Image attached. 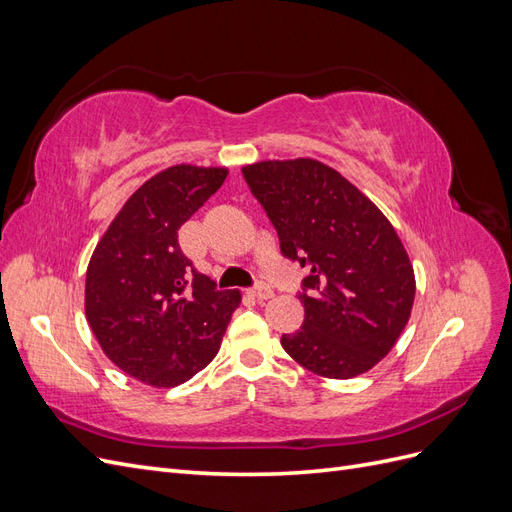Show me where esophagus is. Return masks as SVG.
I'll use <instances>...</instances> for the list:
<instances>
[{"label": "esophagus", "mask_w": 512, "mask_h": 512, "mask_svg": "<svg viewBox=\"0 0 512 512\" xmlns=\"http://www.w3.org/2000/svg\"><path fill=\"white\" fill-rule=\"evenodd\" d=\"M252 297L258 299V301H267L273 297V290L267 286V284H258L254 290H252Z\"/></svg>", "instance_id": "obj_1"}]
</instances>
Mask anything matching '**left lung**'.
<instances>
[{
	"instance_id": "8db88e82",
	"label": "left lung",
	"mask_w": 512,
	"mask_h": 512,
	"mask_svg": "<svg viewBox=\"0 0 512 512\" xmlns=\"http://www.w3.org/2000/svg\"><path fill=\"white\" fill-rule=\"evenodd\" d=\"M243 177L280 235L309 267L303 327L284 350L316 376L348 380L378 365L404 333L416 280L393 224L335 168L314 158L245 164Z\"/></svg>"
}]
</instances>
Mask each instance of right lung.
I'll list each match as a JSON object with an SVG mask.
<instances>
[{
	"instance_id": "1",
	"label": "right lung",
	"mask_w": 512,
	"mask_h": 512,
	"mask_svg": "<svg viewBox=\"0 0 512 512\" xmlns=\"http://www.w3.org/2000/svg\"><path fill=\"white\" fill-rule=\"evenodd\" d=\"M226 166L175 164L147 179L108 224L85 277V316L123 374L173 389L218 354L239 290H215L179 247V228L220 190Z\"/></svg>"
}]
</instances>
